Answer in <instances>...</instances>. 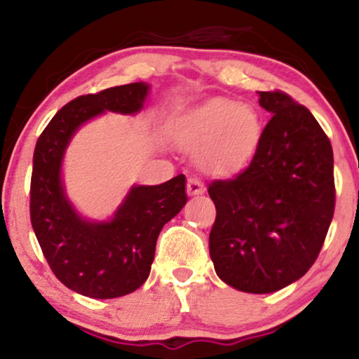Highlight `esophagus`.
<instances>
[{"instance_id": "esophagus-1", "label": "esophagus", "mask_w": 359, "mask_h": 359, "mask_svg": "<svg viewBox=\"0 0 359 359\" xmlns=\"http://www.w3.org/2000/svg\"><path fill=\"white\" fill-rule=\"evenodd\" d=\"M205 191L204 184L201 182L197 177H191V179L187 180V192L189 196H199V194H203Z\"/></svg>"}]
</instances>
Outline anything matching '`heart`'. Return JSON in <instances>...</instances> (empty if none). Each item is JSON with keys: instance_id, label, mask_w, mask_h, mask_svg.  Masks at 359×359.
I'll return each mask as SVG.
<instances>
[{"instance_id": "obj_1", "label": "heart", "mask_w": 359, "mask_h": 359, "mask_svg": "<svg viewBox=\"0 0 359 359\" xmlns=\"http://www.w3.org/2000/svg\"><path fill=\"white\" fill-rule=\"evenodd\" d=\"M262 123L248 104L212 100L184 121L177 142L184 150L199 155L204 170L231 174L250 162L257 150Z\"/></svg>"}]
</instances>
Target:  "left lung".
Here are the masks:
<instances>
[{
    "mask_svg": "<svg viewBox=\"0 0 359 359\" xmlns=\"http://www.w3.org/2000/svg\"><path fill=\"white\" fill-rule=\"evenodd\" d=\"M271 114L253 158L233 179L212 180L216 205L209 255L222 282L270 294L307 273L334 216V156L306 106L282 90H263Z\"/></svg>",
    "mask_w": 359,
    "mask_h": 359,
    "instance_id": "left-lung-1",
    "label": "left lung"
}]
</instances>
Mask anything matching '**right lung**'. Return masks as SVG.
<instances>
[{"instance_id":"add662e5","label":"right lung","mask_w":359,"mask_h":359,"mask_svg":"<svg viewBox=\"0 0 359 359\" xmlns=\"http://www.w3.org/2000/svg\"><path fill=\"white\" fill-rule=\"evenodd\" d=\"M145 82L86 94L64 106L36 140L30 184V219L43 257L65 287L90 299H114L145 283L163 224L187 203L185 177L135 185L111 221L77 216L64 194L60 165L77 128L104 113L142 109Z\"/></svg>"}]
</instances>
